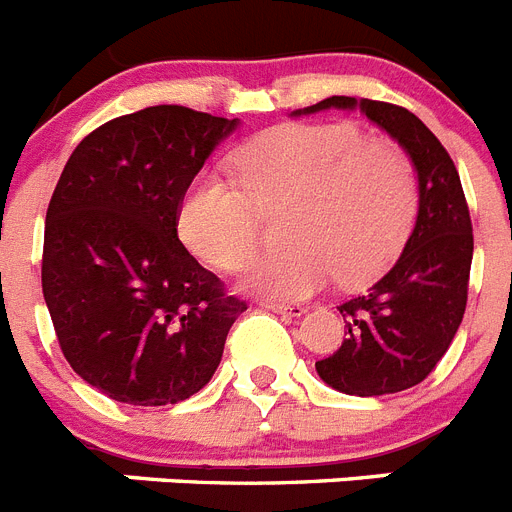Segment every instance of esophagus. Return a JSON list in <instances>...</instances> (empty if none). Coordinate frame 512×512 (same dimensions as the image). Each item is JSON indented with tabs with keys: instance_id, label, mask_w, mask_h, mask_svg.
Instances as JSON below:
<instances>
[{
	"instance_id": "1",
	"label": "esophagus",
	"mask_w": 512,
	"mask_h": 512,
	"mask_svg": "<svg viewBox=\"0 0 512 512\" xmlns=\"http://www.w3.org/2000/svg\"><path fill=\"white\" fill-rule=\"evenodd\" d=\"M261 307H266V310L271 312H284V315H302L305 312V305H300V302H274V300H261L259 302Z\"/></svg>"
}]
</instances>
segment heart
<instances>
[{
  "label": "heart",
  "mask_w": 512,
  "mask_h": 512,
  "mask_svg": "<svg viewBox=\"0 0 512 512\" xmlns=\"http://www.w3.org/2000/svg\"><path fill=\"white\" fill-rule=\"evenodd\" d=\"M241 186L200 176L179 207L184 246L220 271L241 269L259 241L256 207L289 205L287 251L248 264L243 284L300 300L336 277L359 287L397 256L418 212V179L392 138L351 122H295L259 135L233 161Z\"/></svg>",
  "instance_id": "b5f03b06"
}]
</instances>
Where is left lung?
<instances>
[{
    "instance_id": "1",
    "label": "left lung",
    "mask_w": 512,
    "mask_h": 512,
    "mask_svg": "<svg viewBox=\"0 0 512 512\" xmlns=\"http://www.w3.org/2000/svg\"><path fill=\"white\" fill-rule=\"evenodd\" d=\"M330 107H359L408 151L418 171V217L400 259L364 295L338 307L348 336L328 359L315 361L320 379L343 395H392L423 382L459 330L474 253L472 217L449 151L413 112L377 99L328 97L295 115Z\"/></svg>"
}]
</instances>
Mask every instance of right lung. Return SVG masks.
Listing matches in <instances>:
<instances>
[{"label":"right lung","mask_w":512,"mask_h":512,"mask_svg":"<svg viewBox=\"0 0 512 512\" xmlns=\"http://www.w3.org/2000/svg\"><path fill=\"white\" fill-rule=\"evenodd\" d=\"M238 120L158 104L104 122L66 161L45 212L43 297L76 374L128 405H176L223 359L246 302L176 225L184 194Z\"/></svg>","instance_id":"right-lung-1"}]
</instances>
